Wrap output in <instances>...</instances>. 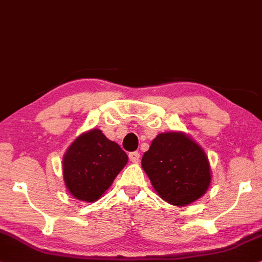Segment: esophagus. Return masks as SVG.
<instances>
[{
    "instance_id": "34e87169",
    "label": "esophagus",
    "mask_w": 262,
    "mask_h": 262,
    "mask_svg": "<svg viewBox=\"0 0 262 262\" xmlns=\"http://www.w3.org/2000/svg\"><path fill=\"white\" fill-rule=\"evenodd\" d=\"M139 158H140V154H139L138 151L130 152V154H129V160L132 162H138Z\"/></svg>"
}]
</instances>
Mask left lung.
Returning <instances> with one entry per match:
<instances>
[{
    "mask_svg": "<svg viewBox=\"0 0 262 262\" xmlns=\"http://www.w3.org/2000/svg\"><path fill=\"white\" fill-rule=\"evenodd\" d=\"M141 165L156 192L170 204H190L209 187L207 156L183 133L157 135L142 156Z\"/></svg>",
    "mask_w": 262,
    "mask_h": 262,
    "instance_id": "left-lung-1",
    "label": "left lung"
}]
</instances>
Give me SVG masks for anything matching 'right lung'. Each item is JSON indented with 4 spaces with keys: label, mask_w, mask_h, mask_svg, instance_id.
I'll use <instances>...</instances> for the list:
<instances>
[{
    "label": "right lung",
    "mask_w": 262,
    "mask_h": 262,
    "mask_svg": "<svg viewBox=\"0 0 262 262\" xmlns=\"http://www.w3.org/2000/svg\"><path fill=\"white\" fill-rule=\"evenodd\" d=\"M120 145L93 129L72 142L62 161L66 187L77 200L94 202L111 186L127 164Z\"/></svg>",
    "instance_id": "right-lung-1"
}]
</instances>
